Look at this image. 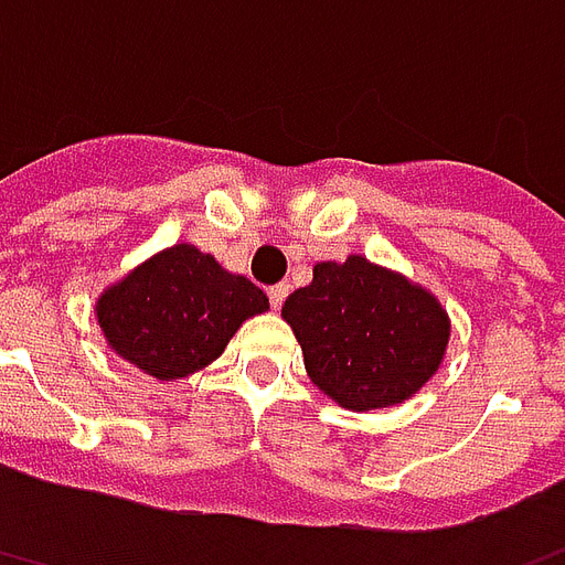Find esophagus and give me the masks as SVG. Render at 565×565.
<instances>
[{
  "label": "esophagus",
  "instance_id": "obj_1",
  "mask_svg": "<svg viewBox=\"0 0 565 565\" xmlns=\"http://www.w3.org/2000/svg\"><path fill=\"white\" fill-rule=\"evenodd\" d=\"M287 294H290V287H287V284H275V287H269V305L275 308V311L281 308Z\"/></svg>",
  "mask_w": 565,
  "mask_h": 565
}]
</instances>
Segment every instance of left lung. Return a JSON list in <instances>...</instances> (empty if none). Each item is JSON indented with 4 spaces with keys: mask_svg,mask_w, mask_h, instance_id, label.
Wrapping results in <instances>:
<instances>
[{
    "mask_svg": "<svg viewBox=\"0 0 565 565\" xmlns=\"http://www.w3.org/2000/svg\"><path fill=\"white\" fill-rule=\"evenodd\" d=\"M281 317L302 347L311 383L356 413L413 398L449 344L443 305L362 254L317 263L315 281L287 296Z\"/></svg>",
    "mask_w": 565,
    "mask_h": 565,
    "instance_id": "obj_1",
    "label": "left lung"
}]
</instances>
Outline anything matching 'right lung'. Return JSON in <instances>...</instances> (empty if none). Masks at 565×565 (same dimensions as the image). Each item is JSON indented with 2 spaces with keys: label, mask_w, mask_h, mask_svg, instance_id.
I'll list each match as a JSON object with an SVG mask.
<instances>
[{
  "label": "right lung",
  "mask_w": 565,
  "mask_h": 565,
  "mask_svg": "<svg viewBox=\"0 0 565 565\" xmlns=\"http://www.w3.org/2000/svg\"><path fill=\"white\" fill-rule=\"evenodd\" d=\"M266 308L260 287L185 242L140 263L95 305L110 350L158 380L215 362L236 329Z\"/></svg>",
  "instance_id": "add662e5"
}]
</instances>
